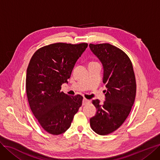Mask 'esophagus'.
Returning a JSON list of instances; mask_svg holds the SVG:
<instances>
[{"mask_svg": "<svg viewBox=\"0 0 160 160\" xmlns=\"http://www.w3.org/2000/svg\"><path fill=\"white\" fill-rule=\"evenodd\" d=\"M90 102V101L89 99H87L86 98H84L83 99V101H82V104H83L84 105H86L88 103H89Z\"/></svg>", "mask_w": 160, "mask_h": 160, "instance_id": "1", "label": "esophagus"}]
</instances>
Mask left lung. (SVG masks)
Segmentation results:
<instances>
[{
  "instance_id": "8db88e82",
  "label": "left lung",
  "mask_w": 160,
  "mask_h": 160,
  "mask_svg": "<svg viewBox=\"0 0 160 160\" xmlns=\"http://www.w3.org/2000/svg\"><path fill=\"white\" fill-rule=\"evenodd\" d=\"M89 46L103 64V82L108 89L102 104L99 99L92 101L97 112L90 126L97 134L107 135L119 128L131 111L137 92L135 75L131 59L119 48L109 43Z\"/></svg>"
}]
</instances>
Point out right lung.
Returning a JSON list of instances; mask_svg holds the SVG:
<instances>
[{
  "mask_svg": "<svg viewBox=\"0 0 160 160\" xmlns=\"http://www.w3.org/2000/svg\"><path fill=\"white\" fill-rule=\"evenodd\" d=\"M88 45L52 43L38 49L30 59L26 79L29 105L39 125L49 134L67 131L81 107V95L70 96L61 90Z\"/></svg>",
  "mask_w": 160,
  "mask_h": 160,
  "instance_id": "obj_1",
  "label": "right lung"
}]
</instances>
